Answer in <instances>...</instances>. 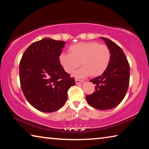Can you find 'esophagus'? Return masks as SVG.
Listing matches in <instances>:
<instances>
[{"label": "esophagus", "mask_w": 149, "mask_h": 149, "mask_svg": "<svg viewBox=\"0 0 149 149\" xmlns=\"http://www.w3.org/2000/svg\"><path fill=\"white\" fill-rule=\"evenodd\" d=\"M84 82V81H81V80H79V79H75V83H76V84H81V83Z\"/></svg>", "instance_id": "obj_1"}]
</instances>
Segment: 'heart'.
<instances>
[{"label":"heart","instance_id":"obj_1","mask_svg":"<svg viewBox=\"0 0 149 149\" xmlns=\"http://www.w3.org/2000/svg\"><path fill=\"white\" fill-rule=\"evenodd\" d=\"M69 54L61 53L58 61L62 69L68 74H72L75 69L82 65L74 74L77 78H84L91 75L97 77L107 69L110 60L108 47L96 42H79L70 46Z\"/></svg>","mask_w":149,"mask_h":149}]
</instances>
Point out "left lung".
<instances>
[{"label":"left lung","instance_id":"1","mask_svg":"<svg viewBox=\"0 0 149 149\" xmlns=\"http://www.w3.org/2000/svg\"><path fill=\"white\" fill-rule=\"evenodd\" d=\"M110 51V60L103 74L91 80L95 85V92L87 95L90 106L97 110H109L122 101L130 82V65L123 50L111 40L100 37Z\"/></svg>","mask_w":149,"mask_h":149}]
</instances>
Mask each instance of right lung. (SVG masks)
Segmentation results:
<instances>
[{
  "instance_id": "obj_1",
  "label": "right lung",
  "mask_w": 149,
  "mask_h": 149,
  "mask_svg": "<svg viewBox=\"0 0 149 149\" xmlns=\"http://www.w3.org/2000/svg\"><path fill=\"white\" fill-rule=\"evenodd\" d=\"M65 42L45 38L32 43L19 63L20 84L32 107L53 112L65 104L68 91L75 84L60 65L58 57Z\"/></svg>"
}]
</instances>
